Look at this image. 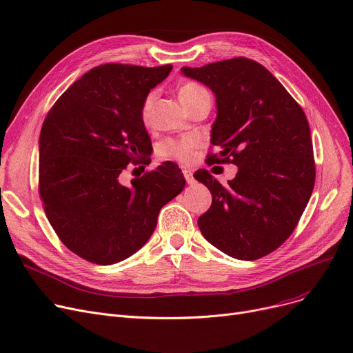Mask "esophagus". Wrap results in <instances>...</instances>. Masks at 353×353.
<instances>
[{"mask_svg":"<svg viewBox=\"0 0 353 353\" xmlns=\"http://www.w3.org/2000/svg\"><path fill=\"white\" fill-rule=\"evenodd\" d=\"M183 174H184V179H186V181H188L189 184H192V183L194 181V179H193V172H192L190 169H186V167H184V169H183Z\"/></svg>","mask_w":353,"mask_h":353,"instance_id":"34e87169","label":"esophagus"}]
</instances>
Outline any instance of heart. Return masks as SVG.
<instances>
[{
	"mask_svg": "<svg viewBox=\"0 0 353 353\" xmlns=\"http://www.w3.org/2000/svg\"><path fill=\"white\" fill-rule=\"evenodd\" d=\"M206 92V88H203L199 84L194 83H188L180 87L179 90V99L183 103V105L186 107L192 100H194L197 96ZM154 92H150L143 103L141 107V117L143 120L147 123L148 119H150L152 114V108H153V103H154ZM197 144V139L193 136H186L181 139H172L167 140L160 145V156L161 157H167V159H176L179 161H189L193 156V148Z\"/></svg>",
	"mask_w": 353,
	"mask_h": 353,
	"instance_id": "heart-1",
	"label": "heart"
}]
</instances>
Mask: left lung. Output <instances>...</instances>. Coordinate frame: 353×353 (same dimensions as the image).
<instances>
[{
  "mask_svg": "<svg viewBox=\"0 0 353 353\" xmlns=\"http://www.w3.org/2000/svg\"><path fill=\"white\" fill-rule=\"evenodd\" d=\"M181 74L209 87L217 116L210 143L220 148L209 163H233L226 186L208 170L194 179L212 193L197 220L208 242L223 253L256 261L292 234L314 186L310 130L302 107L262 64L239 57Z\"/></svg>",
  "mask_w": 353,
  "mask_h": 353,
  "instance_id": "left-lung-1",
  "label": "left lung"
}]
</instances>
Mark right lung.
<instances>
[{"label": "right lung", "instance_id": "right-lung-1", "mask_svg": "<svg viewBox=\"0 0 353 353\" xmlns=\"http://www.w3.org/2000/svg\"><path fill=\"white\" fill-rule=\"evenodd\" d=\"M172 64L91 68L55 101L40 133V196L61 242L96 265L134 254L153 234L160 209L186 180L165 161L123 186L130 161L153 150L141 117L144 99ZM145 161V160H144Z\"/></svg>", "mask_w": 353, "mask_h": 353}]
</instances>
